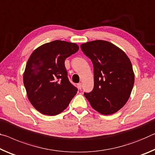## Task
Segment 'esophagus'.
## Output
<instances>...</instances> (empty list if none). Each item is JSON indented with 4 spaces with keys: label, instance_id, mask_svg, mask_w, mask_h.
I'll use <instances>...</instances> for the list:
<instances>
[{
    "label": "esophagus",
    "instance_id": "1",
    "mask_svg": "<svg viewBox=\"0 0 155 155\" xmlns=\"http://www.w3.org/2000/svg\"><path fill=\"white\" fill-rule=\"evenodd\" d=\"M78 87L79 89H82V83H78Z\"/></svg>",
    "mask_w": 155,
    "mask_h": 155
}]
</instances>
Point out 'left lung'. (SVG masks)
I'll return each mask as SVG.
<instances>
[{
  "label": "left lung",
  "mask_w": 155,
  "mask_h": 155,
  "mask_svg": "<svg viewBox=\"0 0 155 155\" xmlns=\"http://www.w3.org/2000/svg\"><path fill=\"white\" fill-rule=\"evenodd\" d=\"M80 48L94 68V87L91 92L84 93L85 97L102 115L117 112L127 102L135 82L130 59L120 48L105 40L84 43Z\"/></svg>",
  "instance_id": "obj_1"
}]
</instances>
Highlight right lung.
Segmentation results:
<instances>
[{
	"label": "right lung",
	"instance_id": "right-lung-1",
	"mask_svg": "<svg viewBox=\"0 0 155 155\" xmlns=\"http://www.w3.org/2000/svg\"><path fill=\"white\" fill-rule=\"evenodd\" d=\"M79 50L77 44L54 40L35 49L25 67L28 99L40 113L54 116L67 108L78 89L69 82L64 60Z\"/></svg>",
	"mask_w": 155,
	"mask_h": 155
}]
</instances>
